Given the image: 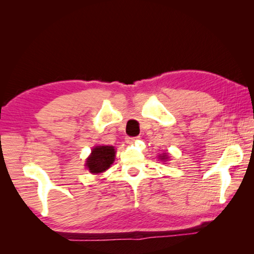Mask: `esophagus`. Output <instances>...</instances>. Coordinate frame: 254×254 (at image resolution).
<instances>
[{"label": "esophagus", "mask_w": 254, "mask_h": 254, "mask_svg": "<svg viewBox=\"0 0 254 254\" xmlns=\"http://www.w3.org/2000/svg\"><path fill=\"white\" fill-rule=\"evenodd\" d=\"M137 140V136H127L126 137V141H127V143H133V142H135V141Z\"/></svg>", "instance_id": "obj_1"}]
</instances>
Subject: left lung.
Masks as SVG:
<instances>
[{"label":"left lung","instance_id":"8db88e82","mask_svg":"<svg viewBox=\"0 0 254 254\" xmlns=\"http://www.w3.org/2000/svg\"><path fill=\"white\" fill-rule=\"evenodd\" d=\"M168 154H167V153H163V154H160V156H159V159H160V160L161 161H167V160H168Z\"/></svg>","mask_w":254,"mask_h":254}]
</instances>
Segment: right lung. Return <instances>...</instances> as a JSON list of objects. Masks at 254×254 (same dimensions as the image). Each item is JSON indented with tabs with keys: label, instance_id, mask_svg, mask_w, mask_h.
Returning <instances> with one entry per match:
<instances>
[{
	"label": "right lung",
	"instance_id": "1",
	"mask_svg": "<svg viewBox=\"0 0 254 254\" xmlns=\"http://www.w3.org/2000/svg\"><path fill=\"white\" fill-rule=\"evenodd\" d=\"M115 149L112 145H97L86 159V167L92 174L104 173L115 160Z\"/></svg>",
	"mask_w": 254,
	"mask_h": 254
}]
</instances>
